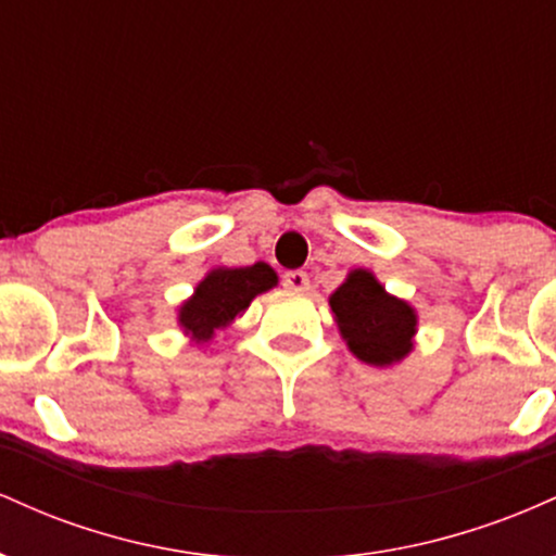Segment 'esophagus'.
<instances>
[{"instance_id":"obj_1","label":"esophagus","mask_w":556,"mask_h":556,"mask_svg":"<svg viewBox=\"0 0 556 556\" xmlns=\"http://www.w3.org/2000/svg\"><path fill=\"white\" fill-rule=\"evenodd\" d=\"M282 285L292 292H305V290H308L311 282H308V274L300 271V269H292V271H285Z\"/></svg>"}]
</instances>
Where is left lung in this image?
Segmentation results:
<instances>
[{
	"label": "left lung",
	"mask_w": 556,
	"mask_h": 556,
	"mask_svg": "<svg viewBox=\"0 0 556 556\" xmlns=\"http://www.w3.org/2000/svg\"><path fill=\"white\" fill-rule=\"evenodd\" d=\"M331 314L350 353L368 366H392L413 350L418 316L405 300L389 295L368 269H353L331 292Z\"/></svg>",
	"instance_id": "obj_1"
}]
</instances>
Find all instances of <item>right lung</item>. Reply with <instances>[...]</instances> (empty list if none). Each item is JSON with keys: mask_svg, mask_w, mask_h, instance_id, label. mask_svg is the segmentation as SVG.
<instances>
[{"mask_svg": "<svg viewBox=\"0 0 556 556\" xmlns=\"http://www.w3.org/2000/svg\"><path fill=\"white\" fill-rule=\"evenodd\" d=\"M277 285V271L258 261L240 269H212L177 311V321L195 344L208 342L219 329L229 327L251 300Z\"/></svg>", "mask_w": 556, "mask_h": 556, "instance_id": "1", "label": "right lung"}]
</instances>
